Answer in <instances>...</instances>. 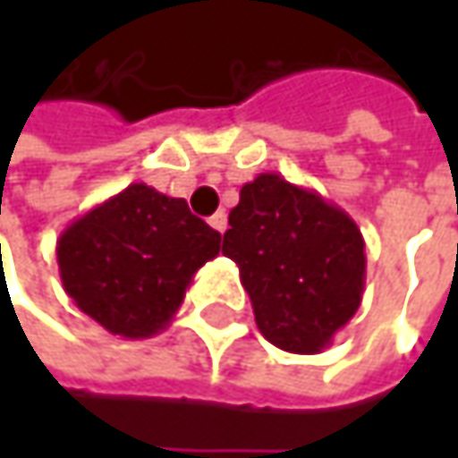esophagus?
Listing matches in <instances>:
<instances>
[{
  "label": "esophagus",
  "mask_w": 458,
  "mask_h": 458,
  "mask_svg": "<svg viewBox=\"0 0 458 458\" xmlns=\"http://www.w3.org/2000/svg\"><path fill=\"white\" fill-rule=\"evenodd\" d=\"M209 225L217 230V233H225V230H228V215H225V212L212 215V217H209Z\"/></svg>",
  "instance_id": "34e87169"
}]
</instances>
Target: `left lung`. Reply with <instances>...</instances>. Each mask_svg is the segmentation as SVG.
I'll use <instances>...</instances> for the list:
<instances>
[{
    "mask_svg": "<svg viewBox=\"0 0 458 458\" xmlns=\"http://www.w3.org/2000/svg\"><path fill=\"white\" fill-rule=\"evenodd\" d=\"M223 254L238 265L257 328L286 352L316 355L363 300L366 243L313 188L262 172L230 209Z\"/></svg>",
    "mask_w": 458,
    "mask_h": 458,
    "instance_id": "1",
    "label": "left lung"
}]
</instances>
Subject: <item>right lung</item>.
<instances>
[{
	"label": "right lung",
	"mask_w": 458,
	"mask_h": 458,
	"mask_svg": "<svg viewBox=\"0 0 458 458\" xmlns=\"http://www.w3.org/2000/svg\"><path fill=\"white\" fill-rule=\"evenodd\" d=\"M220 241L185 199L132 182L76 217L55 251L63 289L81 313L116 336L148 339L177 316Z\"/></svg>",
	"instance_id": "add662e5"
}]
</instances>
